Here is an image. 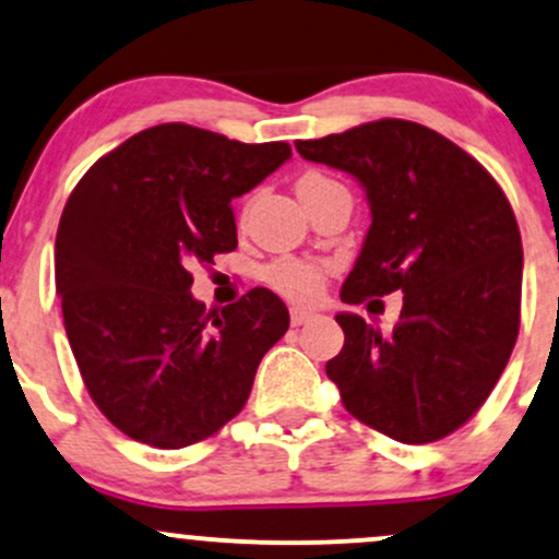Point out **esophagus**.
<instances>
[{
    "mask_svg": "<svg viewBox=\"0 0 559 559\" xmlns=\"http://www.w3.org/2000/svg\"><path fill=\"white\" fill-rule=\"evenodd\" d=\"M309 319H313L311 311H306V309H290V322H293V328H300V324H306V322H309Z\"/></svg>",
    "mask_w": 559,
    "mask_h": 559,
    "instance_id": "esophagus-1",
    "label": "esophagus"
}]
</instances>
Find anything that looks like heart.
I'll use <instances>...</instances> for the list:
<instances>
[{"label":"heart","mask_w":559,"mask_h":559,"mask_svg":"<svg viewBox=\"0 0 559 559\" xmlns=\"http://www.w3.org/2000/svg\"><path fill=\"white\" fill-rule=\"evenodd\" d=\"M324 177L319 174H306L300 177V185H309V181H319ZM324 277H328V266L317 261H300V259H280L269 263L263 280L269 282V287L280 293V296L296 300V304H311L322 296L324 290Z\"/></svg>","instance_id":"1"}]
</instances>
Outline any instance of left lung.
<instances>
[{"label": "left lung", "mask_w": 559, "mask_h": 559, "mask_svg": "<svg viewBox=\"0 0 559 559\" xmlns=\"http://www.w3.org/2000/svg\"><path fill=\"white\" fill-rule=\"evenodd\" d=\"M296 150L367 192L372 224L343 304L404 293L391 335L337 313L346 343L328 378L350 415L393 441L449 436L480 409L518 341L523 246L510 200L473 155L415 121L382 118Z\"/></svg>", "instance_id": "obj_1"}]
</instances>
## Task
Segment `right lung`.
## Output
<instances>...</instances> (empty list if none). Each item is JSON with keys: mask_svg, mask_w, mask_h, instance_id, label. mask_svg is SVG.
<instances>
[{"mask_svg": "<svg viewBox=\"0 0 559 559\" xmlns=\"http://www.w3.org/2000/svg\"><path fill=\"white\" fill-rule=\"evenodd\" d=\"M290 155L287 142L160 123L103 155L68 198L55 240L68 343L97 409L134 441L185 449L213 436L290 328L266 287L222 311L190 293L192 266L237 248L231 200Z\"/></svg>", "mask_w": 559, "mask_h": 559, "instance_id": "1", "label": "right lung"}]
</instances>
